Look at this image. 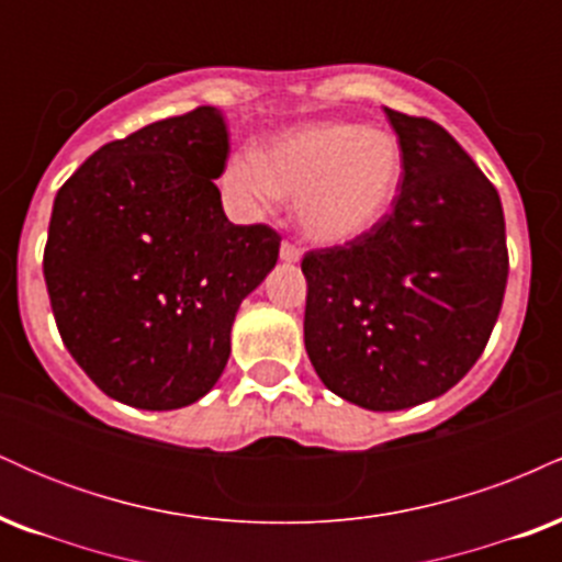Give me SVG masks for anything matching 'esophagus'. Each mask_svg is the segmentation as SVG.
I'll return each instance as SVG.
<instances>
[{
  "label": "esophagus",
  "instance_id": "obj_1",
  "mask_svg": "<svg viewBox=\"0 0 562 562\" xmlns=\"http://www.w3.org/2000/svg\"><path fill=\"white\" fill-rule=\"evenodd\" d=\"M280 259L282 261H288V263H295V261H301V248L295 243H282V248H280Z\"/></svg>",
  "mask_w": 562,
  "mask_h": 562
}]
</instances>
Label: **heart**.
Here are the masks:
<instances>
[{"label": "heart", "instance_id": "b5f03b06", "mask_svg": "<svg viewBox=\"0 0 562 562\" xmlns=\"http://www.w3.org/2000/svg\"><path fill=\"white\" fill-rule=\"evenodd\" d=\"M404 177L398 139L359 124L290 128L256 150L235 153L222 182L237 203L269 205L295 198V216L312 240H357L389 214Z\"/></svg>", "mask_w": 562, "mask_h": 562}]
</instances>
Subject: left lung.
<instances>
[{"label": "left lung", "mask_w": 562, "mask_h": 562, "mask_svg": "<svg viewBox=\"0 0 562 562\" xmlns=\"http://www.w3.org/2000/svg\"><path fill=\"white\" fill-rule=\"evenodd\" d=\"M404 153L391 211L308 250L303 344L322 383L372 412L447 393L479 362L507 285L499 192L436 121L385 108Z\"/></svg>", "instance_id": "8db88e82"}]
</instances>
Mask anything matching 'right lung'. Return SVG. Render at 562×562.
Returning <instances> with one entry per match:
<instances>
[{
	"instance_id": "add662e5",
	"label": "right lung",
	"mask_w": 562,
	"mask_h": 562,
	"mask_svg": "<svg viewBox=\"0 0 562 562\" xmlns=\"http://www.w3.org/2000/svg\"><path fill=\"white\" fill-rule=\"evenodd\" d=\"M229 156L211 105L102 145L57 190L44 280L70 357L115 402L179 409L229 359L250 290L274 269L280 235L222 209Z\"/></svg>"
}]
</instances>
